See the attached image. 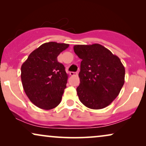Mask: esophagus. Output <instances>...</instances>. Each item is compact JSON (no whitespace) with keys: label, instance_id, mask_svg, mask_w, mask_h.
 Returning a JSON list of instances; mask_svg holds the SVG:
<instances>
[{"label":"esophagus","instance_id":"1","mask_svg":"<svg viewBox=\"0 0 146 146\" xmlns=\"http://www.w3.org/2000/svg\"><path fill=\"white\" fill-rule=\"evenodd\" d=\"M70 76H77L78 72H70Z\"/></svg>","mask_w":146,"mask_h":146}]
</instances>
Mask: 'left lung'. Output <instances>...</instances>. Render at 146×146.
I'll return each instance as SVG.
<instances>
[{
    "mask_svg": "<svg viewBox=\"0 0 146 146\" xmlns=\"http://www.w3.org/2000/svg\"><path fill=\"white\" fill-rule=\"evenodd\" d=\"M74 51L82 59L80 100L90 109L104 108L114 100L124 84L125 68L120 59L99 44L75 45Z\"/></svg>",
    "mask_w": 146,
    "mask_h": 146,
    "instance_id": "left-lung-1",
    "label": "left lung"
}]
</instances>
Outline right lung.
<instances>
[{"mask_svg":"<svg viewBox=\"0 0 146 146\" xmlns=\"http://www.w3.org/2000/svg\"><path fill=\"white\" fill-rule=\"evenodd\" d=\"M68 46L65 43H44L32 52L22 65L24 90L40 108L51 110L60 103L68 76L57 57Z\"/></svg>","mask_w":146,"mask_h":146,"instance_id":"obj_1","label":"right lung"}]
</instances>
